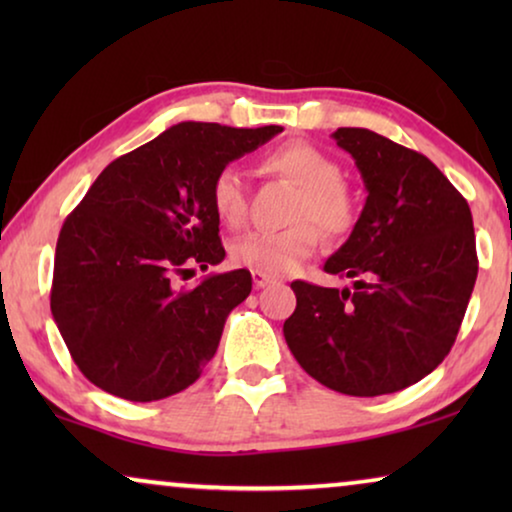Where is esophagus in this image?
<instances>
[{"label": "esophagus", "mask_w": 512, "mask_h": 512, "mask_svg": "<svg viewBox=\"0 0 512 512\" xmlns=\"http://www.w3.org/2000/svg\"><path fill=\"white\" fill-rule=\"evenodd\" d=\"M251 279H254L256 289H263V286H268V284L275 282V279H272L270 275H265V272H258V270L251 272Z\"/></svg>", "instance_id": "esophagus-1"}]
</instances>
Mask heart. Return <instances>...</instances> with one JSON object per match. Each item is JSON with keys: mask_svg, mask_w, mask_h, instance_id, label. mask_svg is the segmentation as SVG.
Masks as SVG:
<instances>
[{"mask_svg": "<svg viewBox=\"0 0 512 512\" xmlns=\"http://www.w3.org/2000/svg\"><path fill=\"white\" fill-rule=\"evenodd\" d=\"M263 165L300 188L293 205L289 228L251 230L230 244V261L240 268L265 275H291L307 258L317 254L321 231L338 237L354 223V200L342 184V172L333 158L317 146L293 142L268 153ZM209 198L219 219L226 226H240L247 216V191L235 165L221 167L209 186Z\"/></svg>", "mask_w": 512, "mask_h": 512, "instance_id": "1", "label": "heart"}]
</instances>
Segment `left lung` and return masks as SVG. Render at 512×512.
<instances>
[{
  "label": "left lung",
  "mask_w": 512,
  "mask_h": 512,
  "mask_svg": "<svg viewBox=\"0 0 512 512\" xmlns=\"http://www.w3.org/2000/svg\"><path fill=\"white\" fill-rule=\"evenodd\" d=\"M368 198L328 275L354 289L293 282L284 338L307 375L347 396L394 394L438 368L478 277L473 216L422 153L366 128H338Z\"/></svg>",
  "instance_id": "obj_1"
}]
</instances>
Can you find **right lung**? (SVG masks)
Instances as JSON below:
<instances>
[{
    "label": "right lung",
    "instance_id": "add662e5",
    "mask_svg": "<svg viewBox=\"0 0 512 512\" xmlns=\"http://www.w3.org/2000/svg\"><path fill=\"white\" fill-rule=\"evenodd\" d=\"M284 128L179 123L104 167L62 223L51 312L72 359L95 387L149 403L198 380L249 270L172 279L226 258L209 198L214 174Z\"/></svg>",
    "mask_w": 512,
    "mask_h": 512
}]
</instances>
